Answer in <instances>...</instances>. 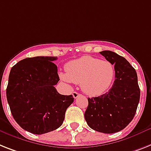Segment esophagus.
<instances>
[{"instance_id":"1","label":"esophagus","mask_w":151,"mask_h":151,"mask_svg":"<svg viewBox=\"0 0 151 151\" xmlns=\"http://www.w3.org/2000/svg\"><path fill=\"white\" fill-rule=\"evenodd\" d=\"M73 97H74L75 99H76L77 97H78L79 96H81V94H79V93H77V92H73Z\"/></svg>"}]
</instances>
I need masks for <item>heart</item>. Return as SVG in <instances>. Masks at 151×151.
<instances>
[{
	"mask_svg": "<svg viewBox=\"0 0 151 151\" xmlns=\"http://www.w3.org/2000/svg\"><path fill=\"white\" fill-rule=\"evenodd\" d=\"M115 76L111 62L91 56H83L71 61L65 66V74L61 77L66 82L80 84L84 93L98 96L109 89Z\"/></svg>",
	"mask_w": 151,
	"mask_h": 151,
	"instance_id": "1",
	"label": "heart"
}]
</instances>
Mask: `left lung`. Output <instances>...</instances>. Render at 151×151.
Listing matches in <instances>:
<instances>
[{"instance_id":"8db88e82","label":"left lung","mask_w":151,"mask_h":151,"mask_svg":"<svg viewBox=\"0 0 151 151\" xmlns=\"http://www.w3.org/2000/svg\"><path fill=\"white\" fill-rule=\"evenodd\" d=\"M99 53L114 65L115 81L107 93L88 98L85 119L96 131L113 134L124 129L134 119L140 91L137 72L125 58L111 51Z\"/></svg>"}]
</instances>
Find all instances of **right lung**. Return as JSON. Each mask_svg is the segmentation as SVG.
Wrapping results in <instances>:
<instances>
[{
  "mask_svg": "<svg viewBox=\"0 0 151 151\" xmlns=\"http://www.w3.org/2000/svg\"><path fill=\"white\" fill-rule=\"evenodd\" d=\"M56 57L37 56L18 62L11 69L6 89L14 119L26 131L43 134L61 127L73 95L58 93Z\"/></svg>",
  "mask_w": 151,
  "mask_h": 151,
  "instance_id": "add662e5",
  "label": "right lung"
}]
</instances>
